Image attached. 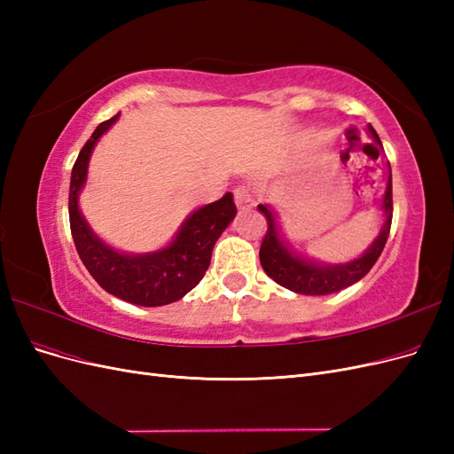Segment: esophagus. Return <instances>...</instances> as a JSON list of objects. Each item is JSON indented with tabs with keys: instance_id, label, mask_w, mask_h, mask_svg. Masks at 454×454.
Masks as SVG:
<instances>
[{
	"instance_id": "obj_1",
	"label": "esophagus",
	"mask_w": 454,
	"mask_h": 454,
	"mask_svg": "<svg viewBox=\"0 0 454 454\" xmlns=\"http://www.w3.org/2000/svg\"><path fill=\"white\" fill-rule=\"evenodd\" d=\"M235 202H237V208H239L240 212H246V210L254 208L255 199H254L252 187H248V185L237 187V189H235Z\"/></svg>"
}]
</instances>
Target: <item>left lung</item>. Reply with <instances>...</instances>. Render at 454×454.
<instances>
[{"label":"left lung","mask_w":454,"mask_h":454,"mask_svg":"<svg viewBox=\"0 0 454 454\" xmlns=\"http://www.w3.org/2000/svg\"><path fill=\"white\" fill-rule=\"evenodd\" d=\"M367 136L371 138L375 159L384 153L382 142L375 129L367 125ZM387 168V187L379 200V210L382 217V225L375 240L356 259L345 261V263H322L305 254L297 252L294 246L287 242L282 232V225L278 222V212L270 204H259L257 210L267 217V235L263 239L259 250L261 267L269 277L280 284L282 287L295 294L303 295H329L345 290V287L362 280L365 274L377 263L379 255L387 244L390 225H392V170L390 162L384 164Z\"/></svg>","instance_id":"1"}]
</instances>
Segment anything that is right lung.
<instances>
[{"label": "right lung", "mask_w": 454, "mask_h": 454, "mask_svg": "<svg viewBox=\"0 0 454 454\" xmlns=\"http://www.w3.org/2000/svg\"><path fill=\"white\" fill-rule=\"evenodd\" d=\"M119 114L96 127L90 140L79 151L70 182V227L77 254L90 277L107 294L140 307H162L182 299L202 280L210 267L212 250L222 232L237 215L232 193L191 212L172 240L155 252L130 254L100 239L83 212L79 197L89 176L92 151Z\"/></svg>", "instance_id": "right-lung-1"}]
</instances>
